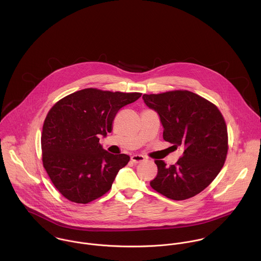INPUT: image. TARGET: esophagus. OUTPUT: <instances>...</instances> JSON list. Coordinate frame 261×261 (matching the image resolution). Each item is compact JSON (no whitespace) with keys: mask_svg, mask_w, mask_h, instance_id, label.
<instances>
[{"mask_svg":"<svg viewBox=\"0 0 261 261\" xmlns=\"http://www.w3.org/2000/svg\"><path fill=\"white\" fill-rule=\"evenodd\" d=\"M130 159H132V161H133L134 163H136V164L141 163V162H144V161L146 160V158H145L144 155H142V154H134Z\"/></svg>","mask_w":261,"mask_h":261,"instance_id":"34e87169","label":"esophagus"}]
</instances>
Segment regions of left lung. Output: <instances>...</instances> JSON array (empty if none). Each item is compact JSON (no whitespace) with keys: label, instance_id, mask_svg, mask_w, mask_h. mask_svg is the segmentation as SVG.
<instances>
[{"label":"left lung","instance_id":"obj_1","mask_svg":"<svg viewBox=\"0 0 261 261\" xmlns=\"http://www.w3.org/2000/svg\"><path fill=\"white\" fill-rule=\"evenodd\" d=\"M143 99L159 114L164 140L184 147L175 165L154 161L158 175L150 186L172 200L194 197L212 183L225 163L228 136L223 115L216 106L188 90L144 94Z\"/></svg>","mask_w":261,"mask_h":261}]
</instances>
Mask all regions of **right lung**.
Returning a JSON list of instances; mask_svg holds the SVG:
<instances>
[{
    "instance_id": "obj_1",
    "label": "right lung",
    "mask_w": 261,
    "mask_h": 261,
    "mask_svg": "<svg viewBox=\"0 0 261 261\" xmlns=\"http://www.w3.org/2000/svg\"><path fill=\"white\" fill-rule=\"evenodd\" d=\"M142 93L85 88L60 99L49 111L41 136L43 166L55 188L69 201L87 204L112 188L129 161L99 144L112 133L117 112Z\"/></svg>"
}]
</instances>
